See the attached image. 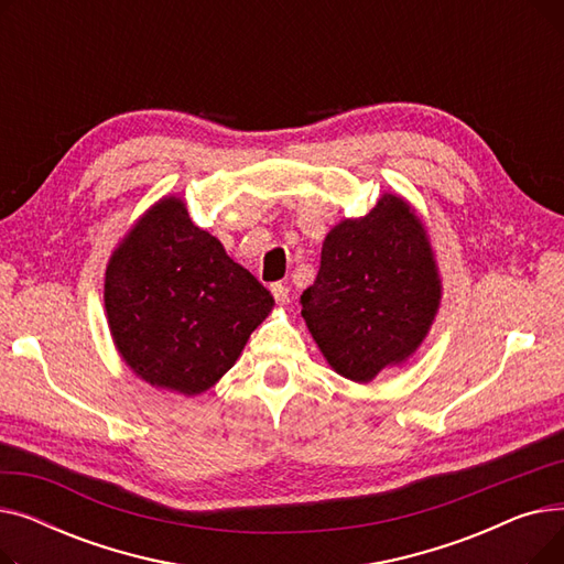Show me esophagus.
<instances>
[{
    "label": "esophagus",
    "instance_id": "34e87169",
    "mask_svg": "<svg viewBox=\"0 0 564 564\" xmlns=\"http://www.w3.org/2000/svg\"><path fill=\"white\" fill-rule=\"evenodd\" d=\"M272 294H274V300H276L279 306H285V304L290 302V290H288V285L274 283V285H272Z\"/></svg>",
    "mask_w": 564,
    "mask_h": 564
}]
</instances>
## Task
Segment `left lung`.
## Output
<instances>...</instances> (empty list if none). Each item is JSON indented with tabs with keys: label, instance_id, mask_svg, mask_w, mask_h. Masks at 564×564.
I'll list each match as a JSON object with an SVG mask.
<instances>
[{
	"label": "left lung",
	"instance_id": "obj_1",
	"mask_svg": "<svg viewBox=\"0 0 564 564\" xmlns=\"http://www.w3.org/2000/svg\"><path fill=\"white\" fill-rule=\"evenodd\" d=\"M441 297L423 219L404 196L383 192L368 215L340 219L324 237L302 315L332 370L368 383L416 354Z\"/></svg>",
	"mask_w": 564,
	"mask_h": 564
}]
</instances>
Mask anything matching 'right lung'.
Here are the masks:
<instances>
[{
    "label": "right lung",
    "instance_id": "obj_1",
    "mask_svg": "<svg viewBox=\"0 0 564 564\" xmlns=\"http://www.w3.org/2000/svg\"><path fill=\"white\" fill-rule=\"evenodd\" d=\"M272 308L270 290L192 224L175 194L128 228L105 270L116 351L141 381L185 398L215 387Z\"/></svg>",
    "mask_w": 564,
    "mask_h": 564
}]
</instances>
